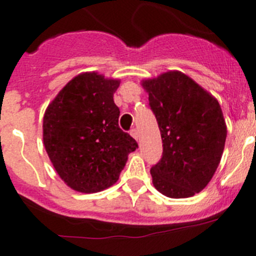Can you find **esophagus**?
Wrapping results in <instances>:
<instances>
[{
	"label": "esophagus",
	"instance_id": "34e87169",
	"mask_svg": "<svg viewBox=\"0 0 256 256\" xmlns=\"http://www.w3.org/2000/svg\"><path fill=\"white\" fill-rule=\"evenodd\" d=\"M130 136H132L133 138H134V140H138V137H140V136H138V130H136V128H133V130H130Z\"/></svg>",
	"mask_w": 256,
	"mask_h": 256
}]
</instances>
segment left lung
Segmentation results:
<instances>
[{
	"label": "left lung",
	"instance_id": "1",
	"mask_svg": "<svg viewBox=\"0 0 256 256\" xmlns=\"http://www.w3.org/2000/svg\"><path fill=\"white\" fill-rule=\"evenodd\" d=\"M162 138V156L151 168L152 182L170 198L204 189L221 161L226 123L218 102L182 72L144 81Z\"/></svg>",
	"mask_w": 256,
	"mask_h": 256
}]
</instances>
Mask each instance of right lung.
Returning <instances> with one entry per match:
<instances>
[{
  "label": "right lung",
  "instance_id": "obj_1",
  "mask_svg": "<svg viewBox=\"0 0 256 256\" xmlns=\"http://www.w3.org/2000/svg\"><path fill=\"white\" fill-rule=\"evenodd\" d=\"M119 81L95 72L74 77L60 90L43 119L46 154L63 182L81 193H96L119 179L134 138L119 128L112 95Z\"/></svg>",
  "mask_w": 256,
  "mask_h": 256
}]
</instances>
